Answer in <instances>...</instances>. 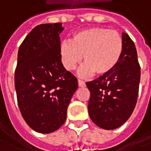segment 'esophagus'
Returning a JSON list of instances; mask_svg holds the SVG:
<instances>
[{
	"label": "esophagus",
	"mask_w": 151,
	"mask_h": 151,
	"mask_svg": "<svg viewBox=\"0 0 151 151\" xmlns=\"http://www.w3.org/2000/svg\"><path fill=\"white\" fill-rule=\"evenodd\" d=\"M78 87H84L85 86V83L83 82V80H81V79H78Z\"/></svg>",
	"instance_id": "1"
}]
</instances>
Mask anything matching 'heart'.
Wrapping results in <instances>:
<instances>
[{"label": "heart", "mask_w": 151, "mask_h": 151, "mask_svg": "<svg viewBox=\"0 0 151 151\" xmlns=\"http://www.w3.org/2000/svg\"><path fill=\"white\" fill-rule=\"evenodd\" d=\"M124 48L122 37L116 31L104 27L85 29L73 35L69 42L60 45L62 63L66 69L73 70L83 55L85 63L81 75H104L117 65Z\"/></svg>", "instance_id": "obj_1"}]
</instances>
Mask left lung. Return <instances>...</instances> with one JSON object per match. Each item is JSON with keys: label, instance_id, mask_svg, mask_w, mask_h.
Masks as SVG:
<instances>
[{"label": "left lung", "instance_id": "left-lung-1", "mask_svg": "<svg viewBox=\"0 0 151 151\" xmlns=\"http://www.w3.org/2000/svg\"><path fill=\"white\" fill-rule=\"evenodd\" d=\"M124 48L118 64L109 73L87 82L90 91L88 114L92 121L104 129L120 127L136 105L140 81L137 51L129 35L122 33Z\"/></svg>", "mask_w": 151, "mask_h": 151}]
</instances>
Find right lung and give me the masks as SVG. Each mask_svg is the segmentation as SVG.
<instances>
[{"label":"right lung","mask_w":151,"mask_h":151,"mask_svg":"<svg viewBox=\"0 0 151 151\" xmlns=\"http://www.w3.org/2000/svg\"><path fill=\"white\" fill-rule=\"evenodd\" d=\"M61 22L34 27L21 44L15 88L24 120L33 130L49 134L65 122L78 80L61 61Z\"/></svg>","instance_id":"1"}]
</instances>
